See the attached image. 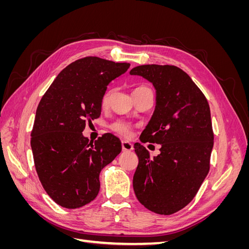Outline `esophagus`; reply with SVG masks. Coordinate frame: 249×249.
Segmentation results:
<instances>
[{
	"instance_id": "obj_1",
	"label": "esophagus",
	"mask_w": 249,
	"mask_h": 249,
	"mask_svg": "<svg viewBox=\"0 0 249 249\" xmlns=\"http://www.w3.org/2000/svg\"><path fill=\"white\" fill-rule=\"evenodd\" d=\"M122 146L124 152H131V150H133V144L129 141H123Z\"/></svg>"
}]
</instances>
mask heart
Returning <instances> with one entry per match:
<instances>
[{
  "label": "heart",
  "mask_w": 249,
  "mask_h": 249,
  "mask_svg": "<svg viewBox=\"0 0 249 249\" xmlns=\"http://www.w3.org/2000/svg\"><path fill=\"white\" fill-rule=\"evenodd\" d=\"M143 87L144 86H140L136 89L143 88ZM110 96H111L110 90H107V91L103 94L102 99H101V107L103 109L108 107L109 102H110ZM110 129L122 137H127V136H130V134H131V125L127 123L124 122V120H116V122L112 123L110 124Z\"/></svg>",
  "instance_id": "heart-1"
}]
</instances>
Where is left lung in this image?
<instances>
[{
  "label": "left lung",
  "mask_w": 249,
  "mask_h": 249,
  "mask_svg": "<svg viewBox=\"0 0 249 249\" xmlns=\"http://www.w3.org/2000/svg\"><path fill=\"white\" fill-rule=\"evenodd\" d=\"M130 73L152 82L157 90L156 110L140 141L161 144L154 158L141 143L134 144L139 160L134 191L149 211L171 215L194 198L209 173L214 144L209 103L175 65H140Z\"/></svg>",
  "instance_id": "1"
}]
</instances>
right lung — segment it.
I'll return each instance as SVG.
<instances>
[{"label": "right lung", "instance_id": "1", "mask_svg": "<svg viewBox=\"0 0 249 249\" xmlns=\"http://www.w3.org/2000/svg\"><path fill=\"white\" fill-rule=\"evenodd\" d=\"M130 64L85 57L67 65L43 94L31 132L35 169L43 189L59 206L77 209L100 191V172L122 152L110 133L97 140L83 136L86 124L101 115L109 83Z\"/></svg>", "mask_w": 249, "mask_h": 249}]
</instances>
